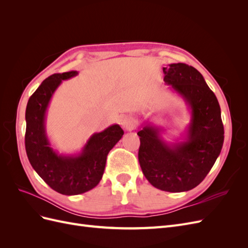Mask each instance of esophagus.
Returning a JSON list of instances; mask_svg holds the SVG:
<instances>
[{
	"label": "esophagus",
	"mask_w": 248,
	"mask_h": 248,
	"mask_svg": "<svg viewBox=\"0 0 248 248\" xmlns=\"http://www.w3.org/2000/svg\"><path fill=\"white\" fill-rule=\"evenodd\" d=\"M120 124H121V126L125 130H131L134 127V124H136V121H134V119L132 117L125 116L121 119Z\"/></svg>",
	"instance_id": "34e87169"
}]
</instances>
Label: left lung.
I'll return each mask as SVG.
<instances>
[{
	"instance_id": "obj_1",
	"label": "left lung",
	"mask_w": 248,
	"mask_h": 248,
	"mask_svg": "<svg viewBox=\"0 0 248 248\" xmlns=\"http://www.w3.org/2000/svg\"><path fill=\"white\" fill-rule=\"evenodd\" d=\"M166 84L181 95L191 109L185 141L169 145L158 127L145 125L138 132L139 161L156 188L182 192L198 186L212 169L223 145L220 107L202 74L184 63L163 67Z\"/></svg>"
}]
</instances>
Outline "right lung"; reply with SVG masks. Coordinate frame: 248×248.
<instances>
[{
	"instance_id": "1",
	"label": "right lung",
	"mask_w": 248,
	"mask_h": 248,
	"mask_svg": "<svg viewBox=\"0 0 248 248\" xmlns=\"http://www.w3.org/2000/svg\"><path fill=\"white\" fill-rule=\"evenodd\" d=\"M76 76L78 71H69L44 79L30 97L26 109L25 145L29 161L50 188L65 196L87 192L100 182L108 154L124 134L118 124L111 125L94 133L78 155H59L50 147L46 132L48 103L62 80Z\"/></svg>"
}]
</instances>
